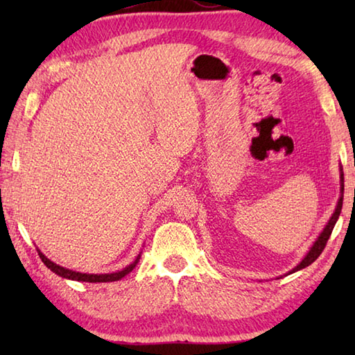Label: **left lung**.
Instances as JSON below:
<instances>
[{
  "mask_svg": "<svg viewBox=\"0 0 355 355\" xmlns=\"http://www.w3.org/2000/svg\"><path fill=\"white\" fill-rule=\"evenodd\" d=\"M343 192H345V177H343V169H341V167H340V194H341V196H340L338 202H336V207H335L334 214L330 216V219H329V222L326 224V227L322 228V232L320 233V236L316 238V241L313 243V245H311L310 250L307 252V255H305V257L302 258V260H300V263L297 264V266H294V268L291 269V271H288L285 275H290V274H293V272L300 271V269L310 266V264L313 263V261L316 260V258L321 255V252L324 250V248H326V244H327V241H329L330 233H332L334 227H335V224H336V220H338V218H340L341 207H343Z\"/></svg>",
  "mask_w": 355,
  "mask_h": 355,
  "instance_id": "left-lung-1",
  "label": "left lung"
}]
</instances>
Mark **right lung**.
<instances>
[{
    "mask_svg": "<svg viewBox=\"0 0 355 355\" xmlns=\"http://www.w3.org/2000/svg\"><path fill=\"white\" fill-rule=\"evenodd\" d=\"M39 255L42 258V261H44L45 266L48 269H51L53 272L58 274L59 277L62 279H69V280H76V282H89V284H105V282H116L123 279L125 275L130 274L133 269L136 268V264L139 263V258L141 254L135 258V261L128 264V266H125L122 271H117V272H111V274H86V272H76V271H71V269H67L64 266H59L55 261H51L50 258H46L42 252L37 249Z\"/></svg>",
    "mask_w": 355,
    "mask_h": 355,
    "instance_id": "right-lung-1",
    "label": "right lung"
}]
</instances>
